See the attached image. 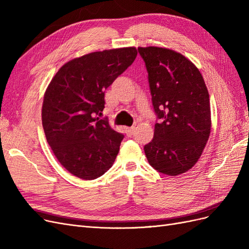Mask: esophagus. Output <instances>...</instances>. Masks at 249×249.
Here are the masks:
<instances>
[{"mask_svg":"<svg viewBox=\"0 0 249 249\" xmlns=\"http://www.w3.org/2000/svg\"><path fill=\"white\" fill-rule=\"evenodd\" d=\"M124 131H125L127 136H132V135L134 134L135 127H133V126H131V127H124Z\"/></svg>","mask_w":249,"mask_h":249,"instance_id":"1","label":"esophagus"}]
</instances>
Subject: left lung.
<instances>
[{"instance_id":"8db88e82","label":"left lung","mask_w":249,"mask_h":249,"mask_svg":"<svg viewBox=\"0 0 249 249\" xmlns=\"http://www.w3.org/2000/svg\"><path fill=\"white\" fill-rule=\"evenodd\" d=\"M148 72L155 124L153 140L144 145L150 166L178 176L198 161L211 133L209 92L190 60L168 49L138 48Z\"/></svg>"}]
</instances>
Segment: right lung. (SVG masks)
<instances>
[{
	"label": "right lung",
	"instance_id": "right-lung-1",
	"mask_svg": "<svg viewBox=\"0 0 249 249\" xmlns=\"http://www.w3.org/2000/svg\"><path fill=\"white\" fill-rule=\"evenodd\" d=\"M137 56L135 48L94 52L71 60L43 97L42 126L53 153L71 175L94 179L115 161L124 134L100 118L105 90Z\"/></svg>",
	"mask_w": 249,
	"mask_h": 249
}]
</instances>
